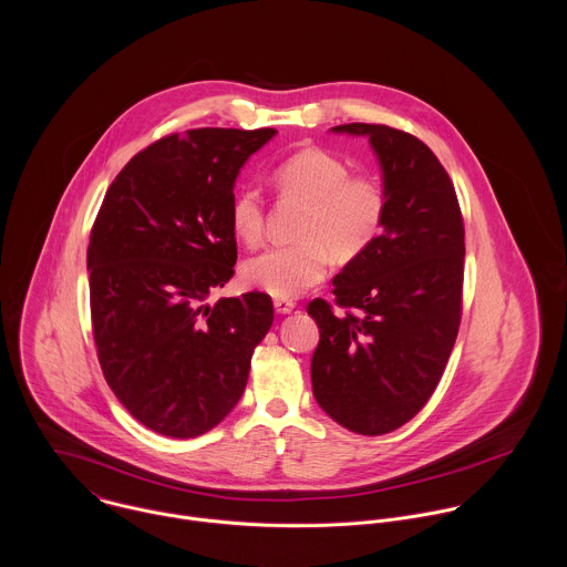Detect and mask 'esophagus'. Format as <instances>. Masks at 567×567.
<instances>
[{
    "label": "esophagus",
    "instance_id": "34e87169",
    "mask_svg": "<svg viewBox=\"0 0 567 567\" xmlns=\"http://www.w3.org/2000/svg\"><path fill=\"white\" fill-rule=\"evenodd\" d=\"M272 306H275V312H277V315H290V312L295 310V303L288 301V299H275Z\"/></svg>",
    "mask_w": 567,
    "mask_h": 567
}]
</instances>
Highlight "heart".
Returning <instances> with one entry per match:
<instances>
[{
	"label": "heart",
	"mask_w": 567,
	"mask_h": 567,
	"mask_svg": "<svg viewBox=\"0 0 567 567\" xmlns=\"http://www.w3.org/2000/svg\"><path fill=\"white\" fill-rule=\"evenodd\" d=\"M272 181L281 196L306 203L299 243L266 248L244 264V281L275 299H295L317 286L327 272L329 252L353 259L378 240L386 198L378 181L351 176L349 165L323 148H303L279 163ZM231 227L243 243L264 236V198L255 187L236 192Z\"/></svg>",
	"instance_id": "obj_1"
}]
</instances>
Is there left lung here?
Instances as JSON below:
<instances>
[{
  "instance_id": "obj_1",
  "label": "left lung",
  "mask_w": 567,
  "mask_h": 567,
  "mask_svg": "<svg viewBox=\"0 0 567 567\" xmlns=\"http://www.w3.org/2000/svg\"><path fill=\"white\" fill-rule=\"evenodd\" d=\"M367 137L382 172V234L333 277V315L308 306L321 340L312 391L342 427L378 436L410 421L434 393L461 324L465 229L454 185L434 153L404 131L342 124Z\"/></svg>"
}]
</instances>
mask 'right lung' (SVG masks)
Listing matches in <instances>:
<instances>
[{
  "instance_id": "add662e5",
  "label": "right lung",
  "mask_w": 567,
  "mask_h": 567,
  "mask_svg": "<svg viewBox=\"0 0 567 567\" xmlns=\"http://www.w3.org/2000/svg\"><path fill=\"white\" fill-rule=\"evenodd\" d=\"M275 128H198L135 155L111 183L86 248L102 373L146 427L194 439L243 398L272 324L264 292L207 303L238 259L236 178Z\"/></svg>"
}]
</instances>
